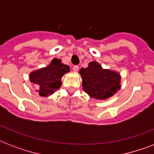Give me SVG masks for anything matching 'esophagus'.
<instances>
[{
  "label": "esophagus",
  "instance_id": "obj_1",
  "mask_svg": "<svg viewBox=\"0 0 154 154\" xmlns=\"http://www.w3.org/2000/svg\"><path fill=\"white\" fill-rule=\"evenodd\" d=\"M78 69H79V67H78L77 65H74V66L72 67V70H73V71H75V72L78 71Z\"/></svg>",
  "mask_w": 154,
  "mask_h": 154
}]
</instances>
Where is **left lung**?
<instances>
[{
    "instance_id": "8db88e82",
    "label": "left lung",
    "mask_w": 154,
    "mask_h": 154,
    "mask_svg": "<svg viewBox=\"0 0 154 154\" xmlns=\"http://www.w3.org/2000/svg\"><path fill=\"white\" fill-rule=\"evenodd\" d=\"M82 87L89 97L105 100L114 95L121 89V76L118 72L105 69L97 61H91L85 69L79 71Z\"/></svg>"
}]
</instances>
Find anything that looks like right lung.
<instances>
[{"label":"right lung","mask_w":154,"mask_h":154,"mask_svg":"<svg viewBox=\"0 0 154 154\" xmlns=\"http://www.w3.org/2000/svg\"><path fill=\"white\" fill-rule=\"evenodd\" d=\"M69 72V66L54 58L48 66L32 71L29 74L30 82L39 86L37 92L42 97H48L61 85V77Z\"/></svg>","instance_id":"add662e5"}]
</instances>
